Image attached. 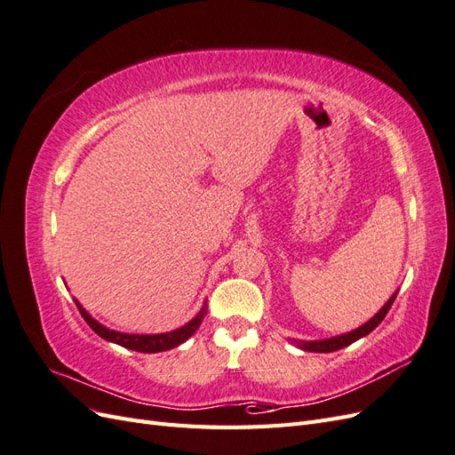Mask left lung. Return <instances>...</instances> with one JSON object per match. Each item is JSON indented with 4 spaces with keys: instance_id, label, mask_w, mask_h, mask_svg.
I'll return each instance as SVG.
<instances>
[{
    "instance_id": "obj_1",
    "label": "left lung",
    "mask_w": 455,
    "mask_h": 455,
    "mask_svg": "<svg viewBox=\"0 0 455 455\" xmlns=\"http://www.w3.org/2000/svg\"><path fill=\"white\" fill-rule=\"evenodd\" d=\"M396 294H398V292H395V294L387 299V304H385L374 316H371V319H370L368 323H364L363 326H359L356 330H351V332H347V334H341V336H336V338H326V339H315V341L292 339V343H296V346H298L299 349L311 351V353H332V351H338V349H341V347H347V346H351L353 341L368 336V334L371 332V330H374V328L385 319V315L389 313V309H391V306H393V301H395Z\"/></svg>"
}]
</instances>
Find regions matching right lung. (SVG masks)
Returning <instances> with one entry per match:
<instances>
[{
	"label": "right lung",
	"mask_w": 455,
	"mask_h": 455,
	"mask_svg": "<svg viewBox=\"0 0 455 455\" xmlns=\"http://www.w3.org/2000/svg\"><path fill=\"white\" fill-rule=\"evenodd\" d=\"M76 306H77L81 316L85 319V323L100 338H104L106 341L117 343V346H121V347L140 351V353H161V351H169L172 347H178L180 343H184L188 338L196 334V330L199 328L201 321L204 319V315H206V309L203 306L201 311L194 316V319H191L188 324H184L182 328L172 330V332H164V334H125V332H116V330H109L104 324H100L99 321H94L92 316L84 307H81L77 299H76Z\"/></svg>",
	"instance_id": "1"
}]
</instances>
